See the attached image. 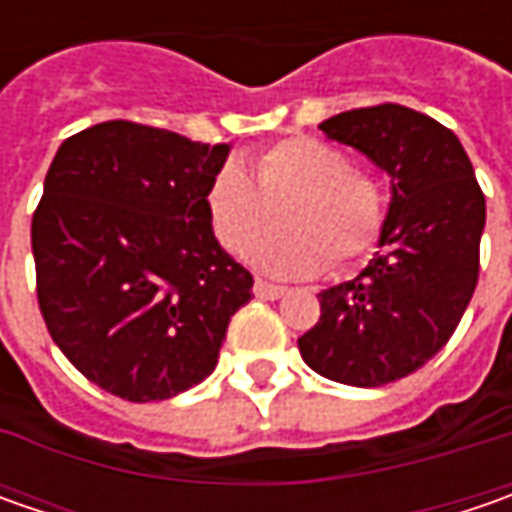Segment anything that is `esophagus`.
Masks as SVG:
<instances>
[{"instance_id":"esophagus-1","label":"esophagus","mask_w":512,"mask_h":512,"mask_svg":"<svg viewBox=\"0 0 512 512\" xmlns=\"http://www.w3.org/2000/svg\"><path fill=\"white\" fill-rule=\"evenodd\" d=\"M253 293H256L259 299H282V296L287 293V287L273 285V282H265V279H256V285H253Z\"/></svg>"}]
</instances>
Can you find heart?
<instances>
[{"instance_id": "obj_1", "label": "heart", "mask_w": 512, "mask_h": 512, "mask_svg": "<svg viewBox=\"0 0 512 512\" xmlns=\"http://www.w3.org/2000/svg\"><path fill=\"white\" fill-rule=\"evenodd\" d=\"M276 206L286 227L260 240ZM205 210L227 253L245 256L258 238L250 262L259 270L310 276L370 253L384 225V190L339 148L296 136L267 148L253 176L236 162L222 165L205 190Z\"/></svg>"}]
</instances>
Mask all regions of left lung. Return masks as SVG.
<instances>
[{
	"instance_id": "obj_1",
	"label": "left lung",
	"mask_w": 512,
	"mask_h": 512,
	"mask_svg": "<svg viewBox=\"0 0 512 512\" xmlns=\"http://www.w3.org/2000/svg\"><path fill=\"white\" fill-rule=\"evenodd\" d=\"M319 130L390 176V207L382 250L319 293L322 316L299 353L330 382L382 387L416 373L462 322L479 282L484 193L456 133L419 110H344Z\"/></svg>"
}]
</instances>
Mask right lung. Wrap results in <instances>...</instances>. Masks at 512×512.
<instances>
[{
  "label": "right lung",
  "instance_id": "obj_1",
  "mask_svg": "<svg viewBox=\"0 0 512 512\" xmlns=\"http://www.w3.org/2000/svg\"><path fill=\"white\" fill-rule=\"evenodd\" d=\"M230 145L125 119L62 142L33 213L36 296L70 364L128 402L205 382L253 276L213 236L205 190Z\"/></svg>",
  "mask_w": 512,
  "mask_h": 512
}]
</instances>
